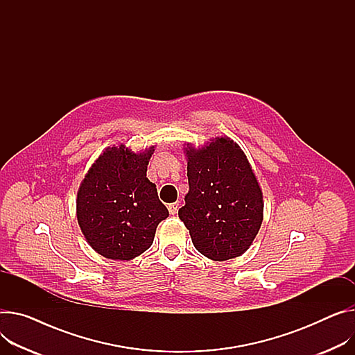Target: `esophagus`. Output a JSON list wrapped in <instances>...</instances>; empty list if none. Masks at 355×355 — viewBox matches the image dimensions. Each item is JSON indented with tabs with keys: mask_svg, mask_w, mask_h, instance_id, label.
I'll use <instances>...</instances> for the list:
<instances>
[{
	"mask_svg": "<svg viewBox=\"0 0 355 355\" xmlns=\"http://www.w3.org/2000/svg\"><path fill=\"white\" fill-rule=\"evenodd\" d=\"M168 209H169V213H171L172 216H175V214L179 211V203H178V202H175V203H171Z\"/></svg>",
	"mask_w": 355,
	"mask_h": 355,
	"instance_id": "34e87169",
	"label": "esophagus"
}]
</instances>
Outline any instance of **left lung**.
I'll use <instances>...</instances> for the list:
<instances>
[{
	"instance_id": "1",
	"label": "left lung",
	"mask_w": 355,
	"mask_h": 355,
	"mask_svg": "<svg viewBox=\"0 0 355 355\" xmlns=\"http://www.w3.org/2000/svg\"><path fill=\"white\" fill-rule=\"evenodd\" d=\"M186 152L189 192L179 219L203 256L219 261L241 256L263 220L261 190L246 156L226 138Z\"/></svg>"
}]
</instances>
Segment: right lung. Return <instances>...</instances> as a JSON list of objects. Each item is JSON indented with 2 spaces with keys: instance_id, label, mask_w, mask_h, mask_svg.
Wrapping results in <instances>:
<instances>
[{
  "instance_id": "1",
  "label": "right lung",
  "mask_w": 355,
  "mask_h": 355,
  "mask_svg": "<svg viewBox=\"0 0 355 355\" xmlns=\"http://www.w3.org/2000/svg\"><path fill=\"white\" fill-rule=\"evenodd\" d=\"M153 148L141 155L123 145L98 157L78 190V223L95 252L130 260L153 243L157 225L169 216L156 184L146 178Z\"/></svg>"
}]
</instances>
